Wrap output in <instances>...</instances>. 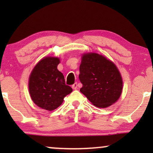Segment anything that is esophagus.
<instances>
[{"instance_id": "obj_1", "label": "esophagus", "mask_w": 153, "mask_h": 153, "mask_svg": "<svg viewBox=\"0 0 153 153\" xmlns=\"http://www.w3.org/2000/svg\"><path fill=\"white\" fill-rule=\"evenodd\" d=\"M72 88L74 89V90H76V89L77 88V87H78V83H74V84L72 85Z\"/></svg>"}]
</instances>
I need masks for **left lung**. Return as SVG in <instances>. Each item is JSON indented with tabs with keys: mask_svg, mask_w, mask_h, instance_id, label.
Here are the masks:
<instances>
[{
	"mask_svg": "<svg viewBox=\"0 0 153 153\" xmlns=\"http://www.w3.org/2000/svg\"><path fill=\"white\" fill-rule=\"evenodd\" d=\"M80 89L93 105L106 108L120 97L123 79L114 62L96 53H84L79 67Z\"/></svg>",
	"mask_w": 153,
	"mask_h": 153,
	"instance_id": "1",
	"label": "left lung"
}]
</instances>
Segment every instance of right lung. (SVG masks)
<instances>
[{
  "label": "right lung",
  "mask_w": 153,
  "mask_h": 153,
  "mask_svg": "<svg viewBox=\"0 0 153 153\" xmlns=\"http://www.w3.org/2000/svg\"><path fill=\"white\" fill-rule=\"evenodd\" d=\"M60 59L47 56L37 62L30 73L29 93L33 102L43 109L53 111L60 106L72 88L65 84L63 74L57 69Z\"/></svg>",
  "instance_id": "1"
}]
</instances>
